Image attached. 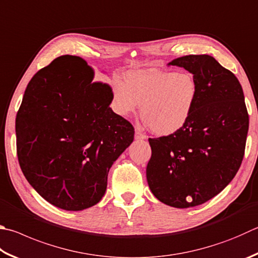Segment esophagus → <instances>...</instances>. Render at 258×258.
I'll use <instances>...</instances> for the list:
<instances>
[{
    "label": "esophagus",
    "mask_w": 258,
    "mask_h": 258,
    "mask_svg": "<svg viewBox=\"0 0 258 258\" xmlns=\"http://www.w3.org/2000/svg\"><path fill=\"white\" fill-rule=\"evenodd\" d=\"M135 139L137 140H145L147 139V135L143 134L139 128L135 130Z\"/></svg>",
    "instance_id": "1"
}]
</instances>
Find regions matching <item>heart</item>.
Returning <instances> with one entry per match:
<instances>
[{"mask_svg":"<svg viewBox=\"0 0 258 258\" xmlns=\"http://www.w3.org/2000/svg\"><path fill=\"white\" fill-rule=\"evenodd\" d=\"M199 86L189 72L132 71L126 81L111 84V104L117 114L130 116L141 106V117L152 132L167 137L179 131L193 113Z\"/></svg>","mask_w":258,"mask_h":258,"instance_id":"heart-1","label":"heart"}]
</instances>
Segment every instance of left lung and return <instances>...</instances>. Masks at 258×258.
<instances>
[{
    "mask_svg": "<svg viewBox=\"0 0 258 258\" xmlns=\"http://www.w3.org/2000/svg\"><path fill=\"white\" fill-rule=\"evenodd\" d=\"M193 74L199 98L176 133L149 139L147 179L152 194L169 207L201 205L226 188L241 165L249 126L245 97L235 74L210 55H186L168 67Z\"/></svg>",
    "mask_w": 258,
    "mask_h": 258,
    "instance_id": "1",
    "label": "left lung"
}]
</instances>
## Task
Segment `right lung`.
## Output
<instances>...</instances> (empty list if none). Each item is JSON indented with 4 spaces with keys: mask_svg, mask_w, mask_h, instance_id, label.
<instances>
[{
    "mask_svg": "<svg viewBox=\"0 0 258 258\" xmlns=\"http://www.w3.org/2000/svg\"><path fill=\"white\" fill-rule=\"evenodd\" d=\"M93 79L83 58L59 56L32 77L16 118L23 175L67 211L99 202L110 167L134 140L132 124L109 107L111 88Z\"/></svg>",
    "mask_w": 258,
    "mask_h": 258,
    "instance_id": "obj_1",
    "label": "right lung"
}]
</instances>
